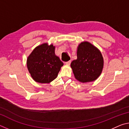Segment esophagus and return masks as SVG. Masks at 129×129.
Instances as JSON below:
<instances>
[{
    "label": "esophagus",
    "mask_w": 129,
    "mask_h": 129,
    "mask_svg": "<svg viewBox=\"0 0 129 129\" xmlns=\"http://www.w3.org/2000/svg\"><path fill=\"white\" fill-rule=\"evenodd\" d=\"M71 61H68L65 62V64H67V65H70V64H71Z\"/></svg>",
    "instance_id": "1"
}]
</instances>
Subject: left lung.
<instances>
[{
	"label": "left lung",
	"instance_id": "left-lung-1",
	"mask_svg": "<svg viewBox=\"0 0 129 129\" xmlns=\"http://www.w3.org/2000/svg\"><path fill=\"white\" fill-rule=\"evenodd\" d=\"M77 57L71 64L76 79L83 83L95 81L104 67L103 57L100 50L91 43L84 41L77 47Z\"/></svg>",
	"mask_w": 129,
	"mask_h": 129
}]
</instances>
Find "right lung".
I'll use <instances>...</instances> for the list:
<instances>
[{
    "instance_id": "right-lung-1",
    "label": "right lung",
    "mask_w": 129,
    "mask_h": 129,
    "mask_svg": "<svg viewBox=\"0 0 129 129\" xmlns=\"http://www.w3.org/2000/svg\"><path fill=\"white\" fill-rule=\"evenodd\" d=\"M55 47L44 43L28 57L27 65L30 76L37 82L49 83L58 76L64 64L54 53Z\"/></svg>"
}]
</instances>
